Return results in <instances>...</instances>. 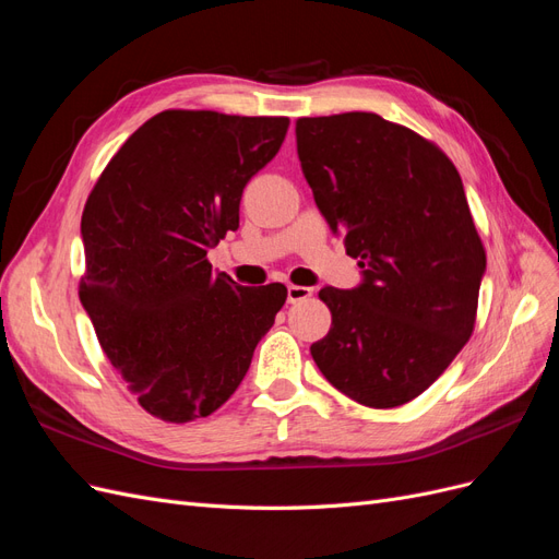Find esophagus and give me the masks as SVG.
<instances>
[{
  "instance_id": "34e87169",
  "label": "esophagus",
  "mask_w": 559,
  "mask_h": 559,
  "mask_svg": "<svg viewBox=\"0 0 559 559\" xmlns=\"http://www.w3.org/2000/svg\"><path fill=\"white\" fill-rule=\"evenodd\" d=\"M312 296L310 286H298V284H289V289H286V298L289 302H298V300H306Z\"/></svg>"
}]
</instances>
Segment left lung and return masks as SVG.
<instances>
[{
	"instance_id": "left-lung-1",
	"label": "left lung",
	"mask_w": 559,
	"mask_h": 559,
	"mask_svg": "<svg viewBox=\"0 0 559 559\" xmlns=\"http://www.w3.org/2000/svg\"><path fill=\"white\" fill-rule=\"evenodd\" d=\"M296 144L319 212L364 267L357 289L319 292L331 331L312 359L352 401L396 408L476 326L485 247L462 177L433 142L370 111L298 118Z\"/></svg>"
}]
</instances>
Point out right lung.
Here are the masks:
<instances>
[{
    "instance_id": "add662e5",
    "label": "right lung",
    "mask_w": 559,
    "mask_h": 559,
    "mask_svg": "<svg viewBox=\"0 0 559 559\" xmlns=\"http://www.w3.org/2000/svg\"><path fill=\"white\" fill-rule=\"evenodd\" d=\"M289 118L167 109L116 151L81 216L79 296L99 347L142 408L183 425L247 376L286 286H240L207 251L240 226L247 181L275 158Z\"/></svg>"
}]
</instances>
